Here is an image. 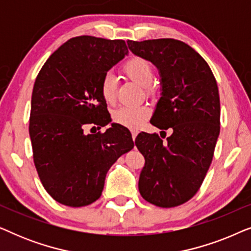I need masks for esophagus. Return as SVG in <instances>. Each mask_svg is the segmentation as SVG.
Listing matches in <instances>:
<instances>
[{
	"instance_id": "34e87169",
	"label": "esophagus",
	"mask_w": 251,
	"mask_h": 251,
	"mask_svg": "<svg viewBox=\"0 0 251 251\" xmlns=\"http://www.w3.org/2000/svg\"><path fill=\"white\" fill-rule=\"evenodd\" d=\"M131 136H132V139L135 140L136 139V136H137V130L131 129Z\"/></svg>"
}]
</instances>
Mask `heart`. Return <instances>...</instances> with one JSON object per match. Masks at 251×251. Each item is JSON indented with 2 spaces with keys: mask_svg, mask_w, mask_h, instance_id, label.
Segmentation results:
<instances>
[{
  "mask_svg": "<svg viewBox=\"0 0 251 251\" xmlns=\"http://www.w3.org/2000/svg\"><path fill=\"white\" fill-rule=\"evenodd\" d=\"M123 72L130 80L136 82L140 87L145 88L147 94H151L149 85L153 82L154 72L150 61L144 58L135 57L129 59L123 66ZM116 77L114 74L107 73L104 75L100 82V94L101 97L107 104H113L116 98ZM150 115V108L147 106H137V107H129L122 106L113 112V120L114 122L129 128H137L140 126L144 120Z\"/></svg>",
  "mask_w": 251,
  "mask_h": 251,
  "instance_id": "b5f03b06",
  "label": "heart"
}]
</instances>
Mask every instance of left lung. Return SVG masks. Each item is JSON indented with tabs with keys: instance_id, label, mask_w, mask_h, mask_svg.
<instances>
[{
	"instance_id": "obj_1",
	"label": "left lung",
	"mask_w": 251,
	"mask_h": 251,
	"mask_svg": "<svg viewBox=\"0 0 251 251\" xmlns=\"http://www.w3.org/2000/svg\"><path fill=\"white\" fill-rule=\"evenodd\" d=\"M126 43L159 71L161 97L151 123L173 132L167 140L157 133L137 136L135 144L145 157L139 193L157 207H177L194 197L214 156L221 129L217 82L207 61L181 41Z\"/></svg>"
}]
</instances>
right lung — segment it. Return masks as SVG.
I'll use <instances>...</instances> for the list:
<instances>
[{
  "label": "right lung",
  "mask_w": 251,
  "mask_h": 251,
  "mask_svg": "<svg viewBox=\"0 0 251 251\" xmlns=\"http://www.w3.org/2000/svg\"><path fill=\"white\" fill-rule=\"evenodd\" d=\"M129 53L123 40L77 36L46 61L34 83L29 137L37 174L57 202L84 207L98 200L112 164L133 147L131 133L111 123L100 82Z\"/></svg>",
  "instance_id": "obj_1"
}]
</instances>
